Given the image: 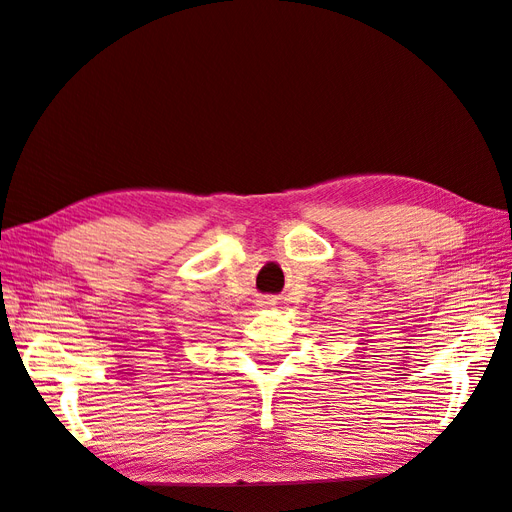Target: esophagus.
<instances>
[{"mask_svg": "<svg viewBox=\"0 0 512 512\" xmlns=\"http://www.w3.org/2000/svg\"><path fill=\"white\" fill-rule=\"evenodd\" d=\"M276 304V300L274 298H268V295H266V298H259L257 300V306L259 308H272Z\"/></svg>", "mask_w": 512, "mask_h": 512, "instance_id": "esophagus-1", "label": "esophagus"}]
</instances>
